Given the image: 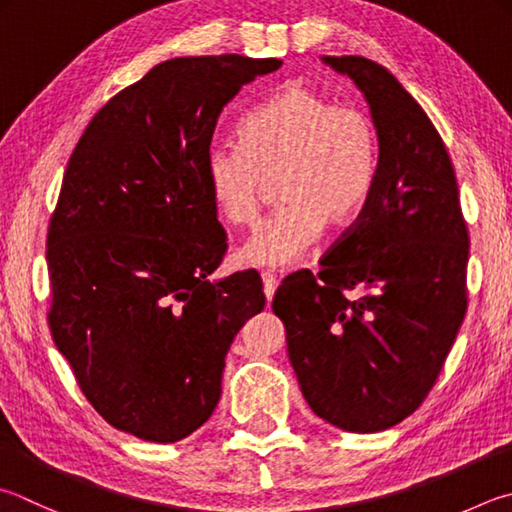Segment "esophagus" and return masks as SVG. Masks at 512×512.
Wrapping results in <instances>:
<instances>
[{"label":"esophagus","instance_id":"esophagus-1","mask_svg":"<svg viewBox=\"0 0 512 512\" xmlns=\"http://www.w3.org/2000/svg\"><path fill=\"white\" fill-rule=\"evenodd\" d=\"M276 287H278V278L272 276L269 272H265V274H263V292H265L269 303H272V298H274V294H276Z\"/></svg>","mask_w":512,"mask_h":512}]
</instances>
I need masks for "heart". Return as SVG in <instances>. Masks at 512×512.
Listing matches in <instances>:
<instances>
[{
  "instance_id": "heart-1",
  "label": "heart",
  "mask_w": 512,
  "mask_h": 512,
  "mask_svg": "<svg viewBox=\"0 0 512 512\" xmlns=\"http://www.w3.org/2000/svg\"><path fill=\"white\" fill-rule=\"evenodd\" d=\"M238 140L240 149L220 144L205 158L220 216L231 225H252L267 182L276 178L283 200L238 249L245 265H292L325 223H352L374 189L379 136L372 118L303 82H289L254 106L240 122Z\"/></svg>"
}]
</instances>
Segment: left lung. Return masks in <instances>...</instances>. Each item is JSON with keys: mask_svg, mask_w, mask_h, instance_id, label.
Wrapping results in <instances>:
<instances>
[{"mask_svg": "<svg viewBox=\"0 0 512 512\" xmlns=\"http://www.w3.org/2000/svg\"><path fill=\"white\" fill-rule=\"evenodd\" d=\"M321 60L368 102L379 165L321 272L287 276L272 310L316 417L365 435L410 417L435 385L466 314L468 231L450 156L417 100L365 57Z\"/></svg>", "mask_w": 512, "mask_h": 512, "instance_id": "left-lung-1", "label": "left lung"}]
</instances>
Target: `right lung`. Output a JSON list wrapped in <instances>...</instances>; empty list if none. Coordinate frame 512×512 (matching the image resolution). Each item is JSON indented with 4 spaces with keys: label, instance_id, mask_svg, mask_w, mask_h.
<instances>
[{
    "label": "right lung",
    "instance_id": "add662e5",
    "mask_svg": "<svg viewBox=\"0 0 512 512\" xmlns=\"http://www.w3.org/2000/svg\"><path fill=\"white\" fill-rule=\"evenodd\" d=\"M281 60L173 57L95 113L62 180L46 238L57 350L113 428L189 437L216 410L225 356L263 312V281H218L225 229L205 158L223 106Z\"/></svg>",
    "mask_w": 512,
    "mask_h": 512
}]
</instances>
